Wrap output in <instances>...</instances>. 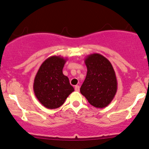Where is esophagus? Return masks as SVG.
Listing matches in <instances>:
<instances>
[{"label": "esophagus", "instance_id": "34e87169", "mask_svg": "<svg viewBox=\"0 0 149 149\" xmlns=\"http://www.w3.org/2000/svg\"><path fill=\"white\" fill-rule=\"evenodd\" d=\"M79 86H78V85H77V86H75V87H74V89H75V91H79Z\"/></svg>", "mask_w": 149, "mask_h": 149}]
</instances>
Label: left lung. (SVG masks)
Returning <instances> with one entry per match:
<instances>
[{"label":"left lung","mask_w":149,"mask_h":149,"mask_svg":"<svg viewBox=\"0 0 149 149\" xmlns=\"http://www.w3.org/2000/svg\"><path fill=\"white\" fill-rule=\"evenodd\" d=\"M87 72L80 92L95 108L108 106L116 94L118 81L111 62L99 53L86 57Z\"/></svg>","instance_id":"1"}]
</instances>
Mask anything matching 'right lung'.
<instances>
[{"label": "right lung", "instance_id": "add662e5", "mask_svg": "<svg viewBox=\"0 0 149 149\" xmlns=\"http://www.w3.org/2000/svg\"><path fill=\"white\" fill-rule=\"evenodd\" d=\"M66 61L67 58L60 56L49 57L41 64L35 76L33 85L35 96L48 109L61 107L74 91L68 77L63 73Z\"/></svg>", "mask_w": 149, "mask_h": 149}]
</instances>
